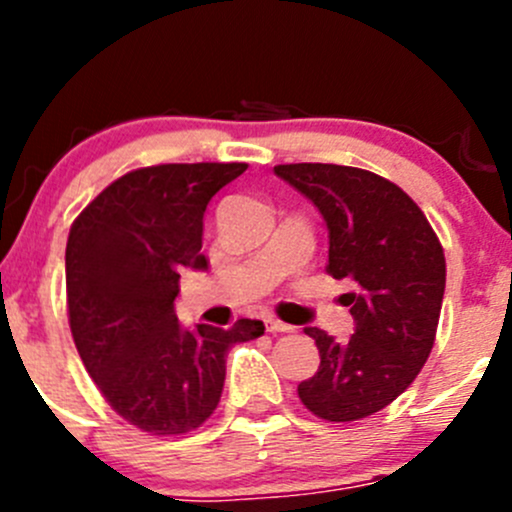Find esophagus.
<instances>
[{
	"mask_svg": "<svg viewBox=\"0 0 512 512\" xmlns=\"http://www.w3.org/2000/svg\"><path fill=\"white\" fill-rule=\"evenodd\" d=\"M265 327H267V332H270V334H287V332H292V327H289V324L280 322V319H275V317H267L265 319Z\"/></svg>",
	"mask_w": 512,
	"mask_h": 512,
	"instance_id": "1",
	"label": "esophagus"
}]
</instances>
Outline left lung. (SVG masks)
<instances>
[{"instance_id": "left-lung-1", "label": "left lung", "mask_w": 512, "mask_h": 512, "mask_svg": "<svg viewBox=\"0 0 512 512\" xmlns=\"http://www.w3.org/2000/svg\"><path fill=\"white\" fill-rule=\"evenodd\" d=\"M275 173L324 215L327 272L354 287L342 294L356 322L347 344L304 329L322 361L297 386L299 401L324 421H361L399 399L431 354L446 289L441 240L414 200L371 170L287 163Z\"/></svg>"}]
</instances>
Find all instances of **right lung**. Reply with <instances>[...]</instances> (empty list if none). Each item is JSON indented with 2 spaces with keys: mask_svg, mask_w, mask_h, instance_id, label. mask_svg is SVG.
Listing matches in <instances>:
<instances>
[{
  "mask_svg": "<svg viewBox=\"0 0 512 512\" xmlns=\"http://www.w3.org/2000/svg\"><path fill=\"white\" fill-rule=\"evenodd\" d=\"M247 163H163L113 180L76 215L66 242L69 327L86 371L123 421L183 436L218 409L227 352L265 334L178 324L183 267H205L203 213Z\"/></svg>",
  "mask_w": 512,
  "mask_h": 512,
  "instance_id": "1",
  "label": "right lung"
}]
</instances>
